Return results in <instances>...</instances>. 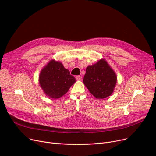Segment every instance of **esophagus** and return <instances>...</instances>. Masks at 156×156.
Here are the masks:
<instances>
[{"instance_id": "34e87169", "label": "esophagus", "mask_w": 156, "mask_h": 156, "mask_svg": "<svg viewBox=\"0 0 156 156\" xmlns=\"http://www.w3.org/2000/svg\"><path fill=\"white\" fill-rule=\"evenodd\" d=\"M76 79L77 80V81H81V80L82 79V77L81 76V75H77V76H76Z\"/></svg>"}]
</instances>
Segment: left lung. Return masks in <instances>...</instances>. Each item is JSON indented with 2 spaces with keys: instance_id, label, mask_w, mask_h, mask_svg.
Instances as JSON below:
<instances>
[{
  "instance_id": "8db88e82",
  "label": "left lung",
  "mask_w": 156,
  "mask_h": 156,
  "mask_svg": "<svg viewBox=\"0 0 156 156\" xmlns=\"http://www.w3.org/2000/svg\"><path fill=\"white\" fill-rule=\"evenodd\" d=\"M117 81L115 71L104 58L88 66L83 79V83L89 92L97 99H103L114 92Z\"/></svg>"
}]
</instances>
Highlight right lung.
I'll list each match as a JSON object with an SVG mask.
<instances>
[{"mask_svg": "<svg viewBox=\"0 0 156 156\" xmlns=\"http://www.w3.org/2000/svg\"><path fill=\"white\" fill-rule=\"evenodd\" d=\"M76 82V79L70 75L59 61L53 59L41 69L39 75V84L47 96L58 99L69 90Z\"/></svg>", "mask_w": 156, "mask_h": 156, "instance_id": "right-lung-1", "label": "right lung"}]
</instances>
